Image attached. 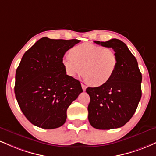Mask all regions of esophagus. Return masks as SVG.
<instances>
[{
	"label": "esophagus",
	"mask_w": 156,
	"mask_h": 156,
	"mask_svg": "<svg viewBox=\"0 0 156 156\" xmlns=\"http://www.w3.org/2000/svg\"><path fill=\"white\" fill-rule=\"evenodd\" d=\"M81 86H82V89H83V91H86V86L85 85H84V84H83V83H81Z\"/></svg>",
	"instance_id": "esophagus-1"
}]
</instances>
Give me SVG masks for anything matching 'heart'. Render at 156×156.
<instances>
[{
  "label": "heart",
  "mask_w": 156,
  "mask_h": 156,
  "mask_svg": "<svg viewBox=\"0 0 156 156\" xmlns=\"http://www.w3.org/2000/svg\"><path fill=\"white\" fill-rule=\"evenodd\" d=\"M71 56L63 57L62 63L67 74L71 77L83 70V79L99 86L106 83L113 76L118 66L115 51L91 43H83L70 50Z\"/></svg>",
  "instance_id": "b5f03b06"
}]
</instances>
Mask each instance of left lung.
Returning a JSON list of instances; mask_svg holds the SVG:
<instances>
[{"mask_svg": "<svg viewBox=\"0 0 156 156\" xmlns=\"http://www.w3.org/2000/svg\"><path fill=\"white\" fill-rule=\"evenodd\" d=\"M94 42L115 51L118 66L106 83L86 89L90 97L88 119L95 129L120 128L132 119L142 97V73L136 59L123 41L113 38Z\"/></svg>", "mask_w": 156, "mask_h": 156, "instance_id": "1", "label": "left lung"}]
</instances>
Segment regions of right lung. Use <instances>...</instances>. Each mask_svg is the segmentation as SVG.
<instances>
[{"instance_id": "obj_1", "label": "right lung", "mask_w": 156, "mask_h": 156, "mask_svg": "<svg viewBox=\"0 0 156 156\" xmlns=\"http://www.w3.org/2000/svg\"><path fill=\"white\" fill-rule=\"evenodd\" d=\"M80 41L44 37L24 53L16 69L14 92L27 119L52 129L65 123L67 110L83 92L79 80L66 74L65 52Z\"/></svg>"}]
</instances>
